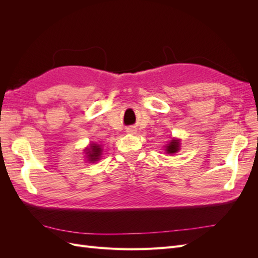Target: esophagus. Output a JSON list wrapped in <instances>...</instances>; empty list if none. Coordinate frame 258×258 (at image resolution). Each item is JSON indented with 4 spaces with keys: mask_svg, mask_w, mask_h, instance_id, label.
Segmentation results:
<instances>
[{
    "mask_svg": "<svg viewBox=\"0 0 258 258\" xmlns=\"http://www.w3.org/2000/svg\"><path fill=\"white\" fill-rule=\"evenodd\" d=\"M127 132H128V134H135V132H136V129H135V128H132V127L127 128Z\"/></svg>",
    "mask_w": 258,
    "mask_h": 258,
    "instance_id": "obj_1",
    "label": "esophagus"
}]
</instances>
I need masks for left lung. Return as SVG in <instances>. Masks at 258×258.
<instances>
[{
	"instance_id": "1",
	"label": "left lung",
	"mask_w": 258,
	"mask_h": 258,
	"mask_svg": "<svg viewBox=\"0 0 258 258\" xmlns=\"http://www.w3.org/2000/svg\"><path fill=\"white\" fill-rule=\"evenodd\" d=\"M178 151H179V140L172 139L169 142V144H167L166 152L167 154H174V153H177Z\"/></svg>"
}]
</instances>
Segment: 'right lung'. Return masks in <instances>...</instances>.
Returning a JSON list of instances; mask_svg holds the SVG:
<instances>
[{
	"label": "right lung",
	"mask_w": 258,
	"mask_h": 258,
	"mask_svg": "<svg viewBox=\"0 0 258 258\" xmlns=\"http://www.w3.org/2000/svg\"><path fill=\"white\" fill-rule=\"evenodd\" d=\"M101 153H102L101 146L99 144H95V143L90 144L89 147H87L85 150L86 157H87V159H88V161H90V163L96 162L97 160H99L101 157Z\"/></svg>",
	"instance_id": "add662e5"
}]
</instances>
